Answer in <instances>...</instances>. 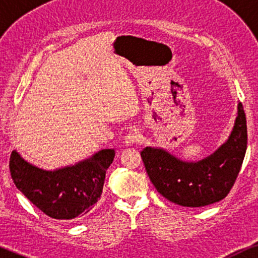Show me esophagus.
Returning <instances> with one entry per match:
<instances>
[{"label":"esophagus","mask_w":258,"mask_h":258,"mask_svg":"<svg viewBox=\"0 0 258 258\" xmlns=\"http://www.w3.org/2000/svg\"><path fill=\"white\" fill-rule=\"evenodd\" d=\"M141 141V135H139L138 131H130L127 133V136L125 137V144L126 146H133L135 143Z\"/></svg>","instance_id":"1"}]
</instances>
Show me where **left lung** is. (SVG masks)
Returning <instances> with one entry per match:
<instances>
[{"label":"left lung","instance_id":"left-lung-1","mask_svg":"<svg viewBox=\"0 0 258 258\" xmlns=\"http://www.w3.org/2000/svg\"><path fill=\"white\" fill-rule=\"evenodd\" d=\"M247 146L246 117L241 103L229 137L216 152L199 161H184L162 148L141 152L156 190L171 203L201 207L227 197L238 177Z\"/></svg>","mask_w":258,"mask_h":258}]
</instances>
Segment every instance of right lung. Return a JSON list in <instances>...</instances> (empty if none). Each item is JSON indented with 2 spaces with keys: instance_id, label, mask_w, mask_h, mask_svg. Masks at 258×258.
<instances>
[{
  "instance_id": "1",
  "label": "right lung",
  "mask_w": 258,
  "mask_h": 258,
  "mask_svg": "<svg viewBox=\"0 0 258 258\" xmlns=\"http://www.w3.org/2000/svg\"><path fill=\"white\" fill-rule=\"evenodd\" d=\"M114 156V149H102L74 165L43 170L13 150L10 170L17 188L44 215L73 220L90 212L99 200Z\"/></svg>"
}]
</instances>
